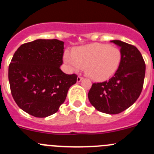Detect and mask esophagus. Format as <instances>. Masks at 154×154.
<instances>
[{
	"instance_id": "esophagus-1",
	"label": "esophagus",
	"mask_w": 154,
	"mask_h": 154,
	"mask_svg": "<svg viewBox=\"0 0 154 154\" xmlns=\"http://www.w3.org/2000/svg\"><path fill=\"white\" fill-rule=\"evenodd\" d=\"M82 79H83L82 77H81V76H78V77H77V82H80Z\"/></svg>"
}]
</instances>
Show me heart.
I'll return each instance as SVG.
<instances>
[{
	"mask_svg": "<svg viewBox=\"0 0 154 154\" xmlns=\"http://www.w3.org/2000/svg\"><path fill=\"white\" fill-rule=\"evenodd\" d=\"M122 53L117 47L94 43L75 48L72 52L65 51L64 62L71 72L85 69L88 75L96 81H104L118 70Z\"/></svg>",
	"mask_w": 154,
	"mask_h": 154,
	"instance_id": "1",
	"label": "heart"
}]
</instances>
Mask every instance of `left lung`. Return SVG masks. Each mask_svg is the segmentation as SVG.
Returning a JSON list of instances; mask_svg holds the SVG:
<instances>
[{
	"label": "left lung",
	"mask_w": 154,
	"mask_h": 154,
	"mask_svg": "<svg viewBox=\"0 0 154 154\" xmlns=\"http://www.w3.org/2000/svg\"><path fill=\"white\" fill-rule=\"evenodd\" d=\"M110 42L120 48L122 58L119 69L109 81L92 84L88 97L99 112L118 114L131 106L140 95L146 65L135 46L120 40Z\"/></svg>",
	"instance_id": "1"
}]
</instances>
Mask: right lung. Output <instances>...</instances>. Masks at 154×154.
Masks as SVG:
<instances>
[{"mask_svg": "<svg viewBox=\"0 0 154 154\" xmlns=\"http://www.w3.org/2000/svg\"><path fill=\"white\" fill-rule=\"evenodd\" d=\"M64 42L37 39L21 45L8 69L12 96L24 112L44 118L55 113L65 102L77 75L65 74L62 65Z\"/></svg>", "mask_w": 154, "mask_h": 154, "instance_id": "1", "label": "right lung"}]
</instances>
